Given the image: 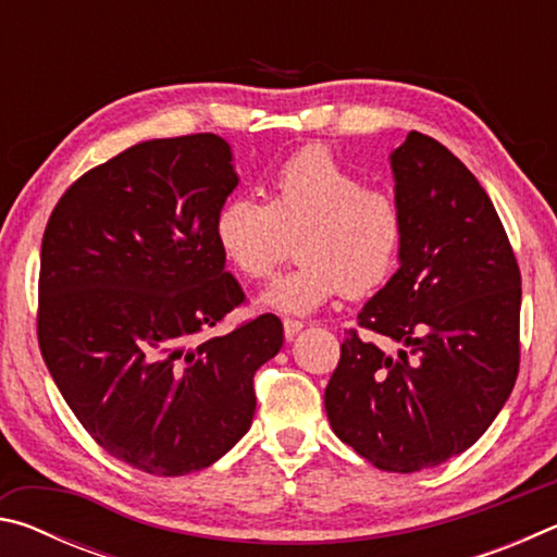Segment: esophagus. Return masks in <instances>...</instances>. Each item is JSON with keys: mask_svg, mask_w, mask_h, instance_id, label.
<instances>
[{"mask_svg": "<svg viewBox=\"0 0 557 557\" xmlns=\"http://www.w3.org/2000/svg\"><path fill=\"white\" fill-rule=\"evenodd\" d=\"M282 326H285V336L287 338H295L301 332V329H305V324L297 322V319H285V322H282Z\"/></svg>", "mask_w": 557, "mask_h": 557, "instance_id": "34e87169", "label": "esophagus"}]
</instances>
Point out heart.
I'll return each mask as SVG.
<instances>
[{
    "instance_id": "obj_1",
    "label": "heart",
    "mask_w": 557,
    "mask_h": 557,
    "mask_svg": "<svg viewBox=\"0 0 557 557\" xmlns=\"http://www.w3.org/2000/svg\"><path fill=\"white\" fill-rule=\"evenodd\" d=\"M265 196L268 203L233 196L215 213L223 258L250 280L268 277L297 238L299 262L262 292L260 307L312 314L338 292L366 295L388 280L403 243L398 203L332 152L292 154L270 174Z\"/></svg>"
}]
</instances>
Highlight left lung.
<instances>
[{"label":"left lung","instance_id":"8db88e82","mask_svg":"<svg viewBox=\"0 0 557 557\" xmlns=\"http://www.w3.org/2000/svg\"><path fill=\"white\" fill-rule=\"evenodd\" d=\"M398 270L366 301L324 393L334 435L383 471H420L484 435L518 373L521 272L492 199L445 145L391 152Z\"/></svg>","mask_w":557,"mask_h":557}]
</instances>
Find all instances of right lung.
I'll use <instances>...</instances> for the list:
<instances>
[{"mask_svg":"<svg viewBox=\"0 0 557 557\" xmlns=\"http://www.w3.org/2000/svg\"><path fill=\"white\" fill-rule=\"evenodd\" d=\"M238 182L219 135L147 139L83 174L46 225V369L88 435L147 474H191L238 445L252 375L285 342L262 314L194 344L243 301L215 243Z\"/></svg>","mask_w":557,"mask_h":557,"instance_id":"obj_1","label":"right lung"}]
</instances>
